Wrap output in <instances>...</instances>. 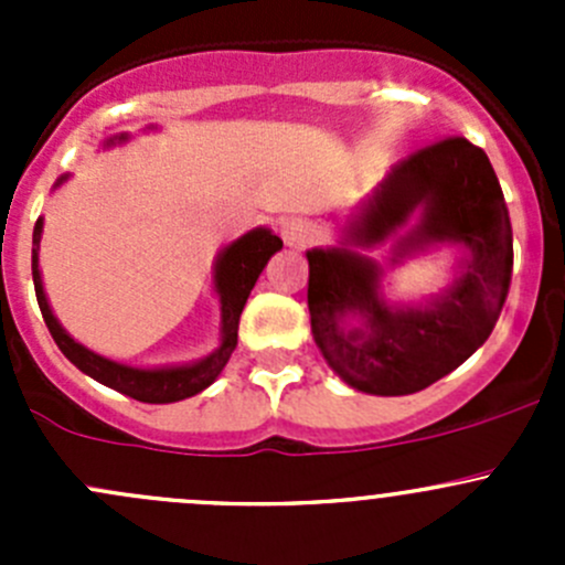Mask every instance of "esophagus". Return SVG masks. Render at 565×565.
<instances>
[{"label":"esophagus","mask_w":565,"mask_h":565,"mask_svg":"<svg viewBox=\"0 0 565 565\" xmlns=\"http://www.w3.org/2000/svg\"><path fill=\"white\" fill-rule=\"evenodd\" d=\"M281 237L289 248H306L311 243V226L303 218H287L281 224Z\"/></svg>","instance_id":"esophagus-1"}]
</instances>
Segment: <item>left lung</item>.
<instances>
[{"label": "left lung", "mask_w": 565, "mask_h": 565, "mask_svg": "<svg viewBox=\"0 0 565 565\" xmlns=\"http://www.w3.org/2000/svg\"><path fill=\"white\" fill-rule=\"evenodd\" d=\"M415 214L419 221L411 227ZM402 228L408 232L393 260L443 242L468 248L458 281L426 307L385 305L382 271L354 250ZM306 256L311 333L328 366L355 391L407 396L451 374L489 339L509 295L514 237L487 152L448 136L391 169L350 221L341 246ZM347 316H361L362 324L347 326Z\"/></svg>", "instance_id": "left-lung-1"}]
</instances>
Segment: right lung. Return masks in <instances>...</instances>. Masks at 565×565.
I'll list each match as a JSON object with an SVG mask.
<instances>
[{"instance_id": "right-lung-1", "label": "right lung", "mask_w": 565, "mask_h": 565, "mask_svg": "<svg viewBox=\"0 0 565 565\" xmlns=\"http://www.w3.org/2000/svg\"><path fill=\"white\" fill-rule=\"evenodd\" d=\"M125 139H128V136H114V139H108V145ZM62 180H65V177H60V182ZM60 182H56V185H60ZM40 235H43V218H38L35 232H32V281H35L40 315L45 319V328H49L51 339L56 341L62 355H65L73 366L82 369L84 374H89V377L98 380V383L108 385V388L136 398V402L147 404L180 402V398L196 396L199 391H204L207 385L215 383V377L224 372L226 361H230V355L237 347V324H241L243 306H246L250 289H254L259 273L265 270L267 259L284 246L281 237H276L270 230L259 226V230H250L248 235H243L241 241H235L232 246H226L218 254L213 276L215 292H218L221 298L218 350H213L207 358H202V361L185 363V366L136 369L117 361H108V358L98 355V352L87 350V347L78 344L76 339H71V333L56 322L54 311H51L49 300H45L43 281H40Z\"/></svg>"}]
</instances>
